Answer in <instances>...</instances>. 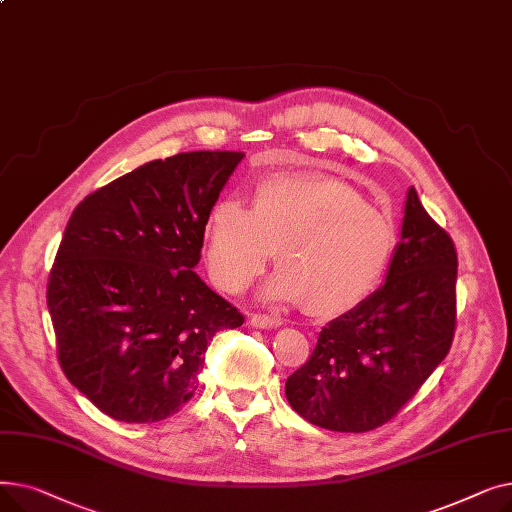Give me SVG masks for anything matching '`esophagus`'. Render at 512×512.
Returning a JSON list of instances; mask_svg holds the SVG:
<instances>
[{
  "label": "esophagus",
  "instance_id": "34e87169",
  "mask_svg": "<svg viewBox=\"0 0 512 512\" xmlns=\"http://www.w3.org/2000/svg\"><path fill=\"white\" fill-rule=\"evenodd\" d=\"M251 324L255 328H280L284 321L276 315H263V313H253L251 315Z\"/></svg>",
  "mask_w": 512,
  "mask_h": 512
}]
</instances>
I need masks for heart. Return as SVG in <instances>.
Here are the masks:
<instances>
[{
    "label": "heart",
    "instance_id": "heart-1",
    "mask_svg": "<svg viewBox=\"0 0 512 512\" xmlns=\"http://www.w3.org/2000/svg\"><path fill=\"white\" fill-rule=\"evenodd\" d=\"M394 245V224L382 209L346 182L313 172L267 176L253 188L251 209L226 197L205 222L207 267L224 290L249 286L278 249L282 267L265 299L307 301L319 317L355 309L380 282Z\"/></svg>",
    "mask_w": 512,
    "mask_h": 512
}]
</instances>
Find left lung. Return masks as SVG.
<instances>
[{
    "mask_svg": "<svg viewBox=\"0 0 512 512\" xmlns=\"http://www.w3.org/2000/svg\"><path fill=\"white\" fill-rule=\"evenodd\" d=\"M456 270L450 234L409 188L384 286L319 332L286 380L290 407L332 432L363 434L394 419L450 351Z\"/></svg>",
    "mask_w": 512,
    "mask_h": 512,
    "instance_id": "8db88e82",
    "label": "left lung"
}]
</instances>
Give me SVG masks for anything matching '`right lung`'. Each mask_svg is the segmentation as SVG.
<instances>
[{"instance_id":"right-lung-1","label":"right lung","mask_w":512,"mask_h":512,"mask_svg":"<svg viewBox=\"0 0 512 512\" xmlns=\"http://www.w3.org/2000/svg\"><path fill=\"white\" fill-rule=\"evenodd\" d=\"M242 151L155 159L76 205L47 280L66 378L124 423L178 413L199 386L205 351L242 313L193 267L207 213Z\"/></svg>"}]
</instances>
